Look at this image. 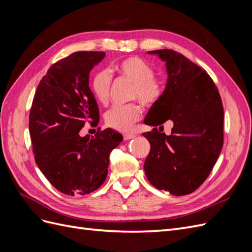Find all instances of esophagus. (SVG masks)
Returning <instances> with one entry per match:
<instances>
[{
    "label": "esophagus",
    "instance_id": "1",
    "mask_svg": "<svg viewBox=\"0 0 252 252\" xmlns=\"http://www.w3.org/2000/svg\"><path fill=\"white\" fill-rule=\"evenodd\" d=\"M134 134H132V133H124L123 134V138H124V140L125 141H127V140H131V139H133L134 138Z\"/></svg>",
    "mask_w": 252,
    "mask_h": 252
}]
</instances>
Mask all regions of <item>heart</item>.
I'll use <instances>...</instances> for the list:
<instances>
[{
    "label": "heart",
    "instance_id": "heart-1",
    "mask_svg": "<svg viewBox=\"0 0 252 252\" xmlns=\"http://www.w3.org/2000/svg\"><path fill=\"white\" fill-rule=\"evenodd\" d=\"M120 78L131 83L130 100H138L144 106L155 104L163 94L162 83L155 77V70L146 61L138 57H129L113 66ZM111 77L107 70L96 71L90 81V88L96 100L105 104L109 97ZM141 107L135 103L114 106L105 114L107 126L120 131H129L141 118Z\"/></svg>",
    "mask_w": 252,
    "mask_h": 252
}]
</instances>
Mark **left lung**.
Segmentation results:
<instances>
[{
  "mask_svg": "<svg viewBox=\"0 0 252 252\" xmlns=\"http://www.w3.org/2000/svg\"><path fill=\"white\" fill-rule=\"evenodd\" d=\"M148 53L164 61L168 78L144 123L156 127L170 120L173 127L169 135L157 128L143 133L151 146L144 170L156 188L186 195L207 179L222 150V100L209 74L181 53L171 49Z\"/></svg>",
  "mask_w": 252,
  "mask_h": 252,
  "instance_id": "left-lung-1",
  "label": "left lung"
}]
</instances>
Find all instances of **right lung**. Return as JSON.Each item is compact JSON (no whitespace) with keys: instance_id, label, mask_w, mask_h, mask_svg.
<instances>
[{"instance_id":"obj_1","label":"right lung","mask_w":252,"mask_h":252,"mask_svg":"<svg viewBox=\"0 0 252 252\" xmlns=\"http://www.w3.org/2000/svg\"><path fill=\"white\" fill-rule=\"evenodd\" d=\"M103 51H78L53 64L37 85L29 113L35 163L50 184L67 195H85L107 177L109 155L123 141L113 129L80 136L100 113L89 88L91 69Z\"/></svg>"}]
</instances>
